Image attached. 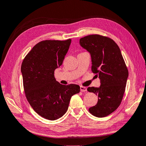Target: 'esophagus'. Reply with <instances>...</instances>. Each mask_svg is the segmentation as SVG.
I'll return each mask as SVG.
<instances>
[{
  "instance_id": "34e87169",
  "label": "esophagus",
  "mask_w": 146,
  "mask_h": 146,
  "mask_svg": "<svg viewBox=\"0 0 146 146\" xmlns=\"http://www.w3.org/2000/svg\"><path fill=\"white\" fill-rule=\"evenodd\" d=\"M80 90L82 92H86L87 90V87H83V86H81Z\"/></svg>"
}]
</instances>
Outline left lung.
<instances>
[{"label": "left lung", "instance_id": "1", "mask_svg": "<svg viewBox=\"0 0 146 146\" xmlns=\"http://www.w3.org/2000/svg\"><path fill=\"white\" fill-rule=\"evenodd\" d=\"M80 44L90 52L91 70L100 79V87L87 90L98 95V101L90 107V114L102 118L109 115L122 101L129 72L120 48L108 37L94 34L81 38Z\"/></svg>", "mask_w": 146, "mask_h": 146}]
</instances>
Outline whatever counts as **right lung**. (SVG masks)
<instances>
[{
    "mask_svg": "<svg viewBox=\"0 0 146 146\" xmlns=\"http://www.w3.org/2000/svg\"><path fill=\"white\" fill-rule=\"evenodd\" d=\"M70 42V39L42 40L28 52L21 64L26 99L33 109L47 120L63 116L71 97L80 91L79 85H61L54 77V71L63 64Z\"/></svg>",
    "mask_w": 146,
    "mask_h": 146,
    "instance_id": "1",
    "label": "right lung"
}]
</instances>
